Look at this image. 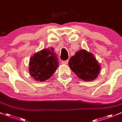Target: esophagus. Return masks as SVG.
Masks as SVG:
<instances>
[{"instance_id": "34e87169", "label": "esophagus", "mask_w": 122, "mask_h": 122, "mask_svg": "<svg viewBox=\"0 0 122 122\" xmlns=\"http://www.w3.org/2000/svg\"><path fill=\"white\" fill-rule=\"evenodd\" d=\"M68 63V60H66V61H62V64L66 65Z\"/></svg>"}]
</instances>
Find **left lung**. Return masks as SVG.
<instances>
[{
  "label": "left lung",
  "mask_w": 122,
  "mask_h": 122,
  "mask_svg": "<svg viewBox=\"0 0 122 122\" xmlns=\"http://www.w3.org/2000/svg\"><path fill=\"white\" fill-rule=\"evenodd\" d=\"M68 64L72 71L85 81L96 79L101 69L92 54L85 50H81L71 57Z\"/></svg>",
  "instance_id": "left-lung-1"
}]
</instances>
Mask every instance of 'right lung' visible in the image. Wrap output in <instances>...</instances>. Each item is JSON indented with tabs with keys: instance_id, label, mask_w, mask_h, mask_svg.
<instances>
[{
	"instance_id": "1",
	"label": "right lung",
	"mask_w": 122,
	"mask_h": 122,
	"mask_svg": "<svg viewBox=\"0 0 122 122\" xmlns=\"http://www.w3.org/2000/svg\"><path fill=\"white\" fill-rule=\"evenodd\" d=\"M58 66L57 56L54 52V48H46L30 58L29 72L35 80L43 82L53 75Z\"/></svg>"
}]
</instances>
